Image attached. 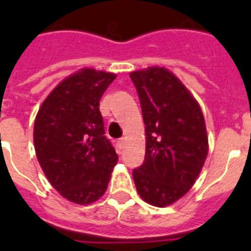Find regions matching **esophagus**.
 <instances>
[{"instance_id": "obj_1", "label": "esophagus", "mask_w": 251, "mask_h": 251, "mask_svg": "<svg viewBox=\"0 0 251 251\" xmlns=\"http://www.w3.org/2000/svg\"><path fill=\"white\" fill-rule=\"evenodd\" d=\"M124 143H126V139H124V138L119 139V141H118V146H119V148H121V150L124 147Z\"/></svg>"}]
</instances>
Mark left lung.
<instances>
[{
    "label": "left lung",
    "instance_id": "obj_1",
    "mask_svg": "<svg viewBox=\"0 0 251 251\" xmlns=\"http://www.w3.org/2000/svg\"><path fill=\"white\" fill-rule=\"evenodd\" d=\"M146 126L145 162L133 170L139 196L168 206L194 186L208 152L205 119L196 99L167 69L129 74Z\"/></svg>",
    "mask_w": 251,
    "mask_h": 251
}]
</instances>
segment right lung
I'll return each mask as SVG.
<instances>
[{
  "label": "right lung",
  "instance_id": "1",
  "mask_svg": "<svg viewBox=\"0 0 251 251\" xmlns=\"http://www.w3.org/2000/svg\"><path fill=\"white\" fill-rule=\"evenodd\" d=\"M115 74L81 69L63 80L35 119L39 163L52 187L79 205L105 192L118 154L106 138L99 100Z\"/></svg>",
  "mask_w": 251,
  "mask_h": 251
}]
</instances>
